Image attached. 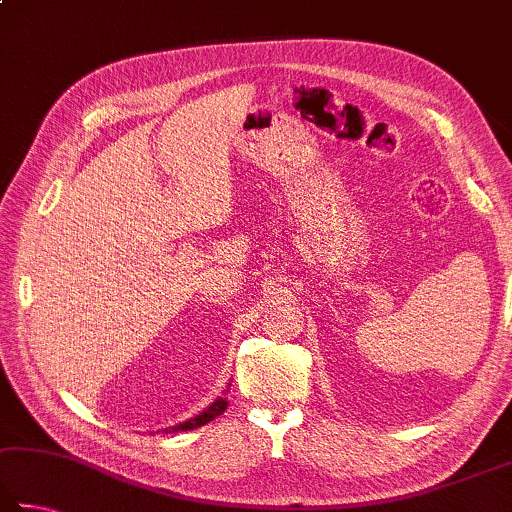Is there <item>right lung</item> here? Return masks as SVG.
<instances>
[{
    "mask_svg": "<svg viewBox=\"0 0 512 512\" xmlns=\"http://www.w3.org/2000/svg\"><path fill=\"white\" fill-rule=\"evenodd\" d=\"M228 407V401L226 398H217L215 403H212L210 407H206V410H203L199 416H194V418H188V421H183V423H179V425H174V427H170V430H163L165 434L167 432H188V430H194V427H201V425H206V423H210L212 418H217L219 414H224V410Z\"/></svg>",
    "mask_w": 512,
    "mask_h": 512,
    "instance_id": "1",
    "label": "right lung"
}]
</instances>
